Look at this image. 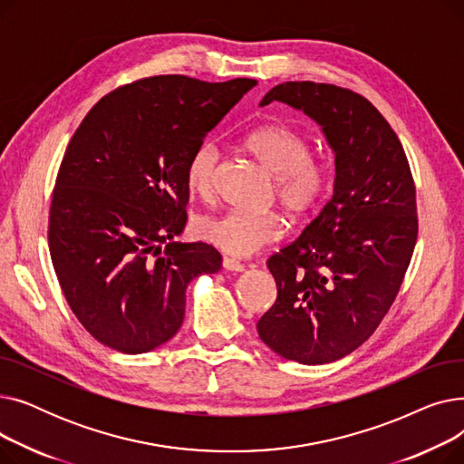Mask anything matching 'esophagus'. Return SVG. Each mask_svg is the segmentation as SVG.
<instances>
[{
	"instance_id": "1",
	"label": "esophagus",
	"mask_w": 464,
	"mask_h": 464,
	"mask_svg": "<svg viewBox=\"0 0 464 464\" xmlns=\"http://www.w3.org/2000/svg\"><path fill=\"white\" fill-rule=\"evenodd\" d=\"M222 265H224L226 271H231V273H242V271H245V265H242L237 259H233V257H224Z\"/></svg>"
}]
</instances>
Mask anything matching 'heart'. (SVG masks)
Listing matches in <instances>:
<instances>
[{
  "label": "heart",
  "mask_w": 464,
  "mask_h": 464,
  "mask_svg": "<svg viewBox=\"0 0 464 464\" xmlns=\"http://www.w3.org/2000/svg\"><path fill=\"white\" fill-rule=\"evenodd\" d=\"M246 149L276 180V195L285 210L304 216L320 205L331 182V169L327 161L312 156L306 135L289 126H265L246 137ZM218 163L219 149L214 140L195 146L186 165L188 188L208 198ZM195 235L224 254L246 257L282 235V219L275 212L224 210L199 218Z\"/></svg>",
  "instance_id": "heart-1"
}]
</instances>
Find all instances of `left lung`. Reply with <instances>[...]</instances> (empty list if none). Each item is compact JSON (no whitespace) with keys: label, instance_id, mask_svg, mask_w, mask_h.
I'll return each instance as SVG.
<instances>
[{"label":"left lung","instance_id":"left-lung-1","mask_svg":"<svg viewBox=\"0 0 464 464\" xmlns=\"http://www.w3.org/2000/svg\"><path fill=\"white\" fill-rule=\"evenodd\" d=\"M273 102L322 128L334 186L301 237L266 261L278 297L257 333L284 359L324 364L359 348L393 304L418 238L416 186L399 137L362 95L303 81L259 105Z\"/></svg>","mask_w":464,"mask_h":464}]
</instances>
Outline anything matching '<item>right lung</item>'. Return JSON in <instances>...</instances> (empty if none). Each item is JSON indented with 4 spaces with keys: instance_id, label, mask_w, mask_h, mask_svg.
Here are the masks:
<instances>
[{
    "instance_id": "right-lung-1",
    "label": "right lung",
    "mask_w": 464,
    "mask_h": 464,
    "mask_svg": "<svg viewBox=\"0 0 464 464\" xmlns=\"http://www.w3.org/2000/svg\"><path fill=\"white\" fill-rule=\"evenodd\" d=\"M257 81L161 75L97 102L71 137L48 218L63 295L103 346L146 353L173 338L186 287L222 256L184 231L188 158ZM166 248H162V245Z\"/></svg>"
}]
</instances>
